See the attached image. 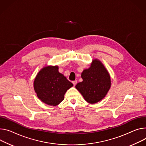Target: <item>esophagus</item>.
<instances>
[{"label": "esophagus", "mask_w": 146, "mask_h": 146, "mask_svg": "<svg viewBox=\"0 0 146 146\" xmlns=\"http://www.w3.org/2000/svg\"><path fill=\"white\" fill-rule=\"evenodd\" d=\"M72 83H73V84L74 86H76V84L77 83V80H74V81H73Z\"/></svg>", "instance_id": "esophagus-1"}]
</instances>
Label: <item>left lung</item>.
<instances>
[{"label":"left lung","mask_w":146,"mask_h":146,"mask_svg":"<svg viewBox=\"0 0 146 146\" xmlns=\"http://www.w3.org/2000/svg\"><path fill=\"white\" fill-rule=\"evenodd\" d=\"M83 82L76 85L84 100L90 104L101 101L111 86V77L103 63L98 59L92 60L90 68L82 73Z\"/></svg>","instance_id":"8db88e82"}]
</instances>
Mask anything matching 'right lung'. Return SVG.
Returning a JSON list of instances; mask_svg holds the SVG:
<instances>
[{
  "label": "right lung",
  "mask_w": 146,
  "mask_h": 146,
  "mask_svg": "<svg viewBox=\"0 0 146 146\" xmlns=\"http://www.w3.org/2000/svg\"><path fill=\"white\" fill-rule=\"evenodd\" d=\"M58 66H46L37 73L34 81L36 96L45 104L56 106L73 84L58 71Z\"/></svg>",
  "instance_id": "1"
}]
</instances>
